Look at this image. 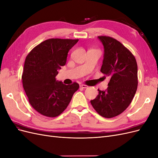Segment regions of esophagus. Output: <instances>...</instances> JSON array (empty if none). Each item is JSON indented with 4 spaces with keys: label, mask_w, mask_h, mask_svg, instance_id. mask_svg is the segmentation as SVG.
Here are the masks:
<instances>
[{
    "label": "esophagus",
    "mask_w": 158,
    "mask_h": 158,
    "mask_svg": "<svg viewBox=\"0 0 158 158\" xmlns=\"http://www.w3.org/2000/svg\"><path fill=\"white\" fill-rule=\"evenodd\" d=\"M80 87L82 88H84V89H85V88H88V86L86 85H84V84H80Z\"/></svg>",
    "instance_id": "34e87169"
}]
</instances>
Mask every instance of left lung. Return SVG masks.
I'll list each match as a JSON object with an SVG mask.
<instances>
[{"mask_svg": "<svg viewBox=\"0 0 158 158\" xmlns=\"http://www.w3.org/2000/svg\"><path fill=\"white\" fill-rule=\"evenodd\" d=\"M104 48L101 72L109 76L108 87L90 102L100 115L112 118L122 113L131 104L138 86L135 57L121 43L111 37L98 36Z\"/></svg>", "mask_w": 158, "mask_h": 158, "instance_id": "left-lung-1", "label": "left lung"}]
</instances>
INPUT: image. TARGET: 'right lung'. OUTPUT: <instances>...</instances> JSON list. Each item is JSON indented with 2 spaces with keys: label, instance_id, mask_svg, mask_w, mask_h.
Masks as SVG:
<instances>
[{
  "label": "right lung",
  "instance_id": "1",
  "mask_svg": "<svg viewBox=\"0 0 158 158\" xmlns=\"http://www.w3.org/2000/svg\"><path fill=\"white\" fill-rule=\"evenodd\" d=\"M78 40L49 39L33 48L26 56L22 76L31 106L43 115L59 116L79 88L76 82L65 85L56 80L64 66L69 50Z\"/></svg>",
  "mask_w": 158,
  "mask_h": 158
}]
</instances>
